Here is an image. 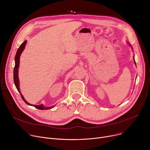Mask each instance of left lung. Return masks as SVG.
<instances>
[{"instance_id": "obj_1", "label": "left lung", "mask_w": 150, "mask_h": 150, "mask_svg": "<svg viewBox=\"0 0 150 150\" xmlns=\"http://www.w3.org/2000/svg\"><path fill=\"white\" fill-rule=\"evenodd\" d=\"M129 46H132V45H130V44H129ZM133 59H134V63L136 64V62H135V60H134V57H133Z\"/></svg>"}]
</instances>
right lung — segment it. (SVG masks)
<instances>
[{"label":"right lung","instance_id":"1","mask_svg":"<svg viewBox=\"0 0 150 150\" xmlns=\"http://www.w3.org/2000/svg\"><path fill=\"white\" fill-rule=\"evenodd\" d=\"M26 44V41H25L20 47L18 48L16 56H15V67L14 69V82L15 84V86L17 89V91H18V92L21 94V96L23 100L25 101V103L26 104H27L28 105H32L34 106V107L40 109V110H48V109H51L53 107H55V105L52 106V107H45L43 104H40V105H32L31 104L28 103L24 98V97L23 96V95H22L21 91H20V88H19V79H18V67H19V62H20V57H21V55L22 54V52H23V51L24 50L25 46Z\"/></svg>","mask_w":150,"mask_h":150}]
</instances>
